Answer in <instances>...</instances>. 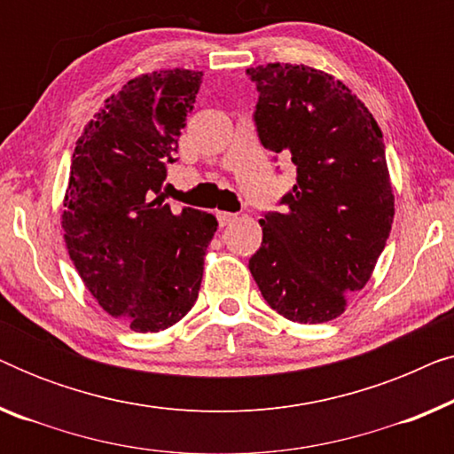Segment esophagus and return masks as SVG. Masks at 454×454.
<instances>
[{"label":"esophagus","mask_w":454,"mask_h":454,"mask_svg":"<svg viewBox=\"0 0 454 454\" xmlns=\"http://www.w3.org/2000/svg\"><path fill=\"white\" fill-rule=\"evenodd\" d=\"M216 219H219V225L221 227H227V225H231V223L238 221V215H235V213H225V210H219V213H216Z\"/></svg>","instance_id":"esophagus-1"}]
</instances>
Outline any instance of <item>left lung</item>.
I'll return each mask as SVG.
<instances>
[{
  "label": "left lung",
  "instance_id": "1",
  "mask_svg": "<svg viewBox=\"0 0 454 454\" xmlns=\"http://www.w3.org/2000/svg\"><path fill=\"white\" fill-rule=\"evenodd\" d=\"M264 148L291 157L297 184L283 210L260 219L250 272L287 320L320 325L345 312L370 281L395 216L382 132L368 107L331 74L266 64L246 70Z\"/></svg>",
  "mask_w": 454,
  "mask_h": 454
}]
</instances>
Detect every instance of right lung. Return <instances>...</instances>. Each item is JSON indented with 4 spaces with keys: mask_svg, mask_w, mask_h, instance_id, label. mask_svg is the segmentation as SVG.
Returning a JSON list of instances; mask_svg holds the SVG:
<instances>
[{
    "mask_svg": "<svg viewBox=\"0 0 454 454\" xmlns=\"http://www.w3.org/2000/svg\"><path fill=\"white\" fill-rule=\"evenodd\" d=\"M202 72L160 70L105 101L72 154L64 239L86 289L136 333L165 331L194 306L216 219L165 202L167 165Z\"/></svg>",
    "mask_w": 454,
    "mask_h": 454,
    "instance_id": "obj_1",
    "label": "right lung"
}]
</instances>
